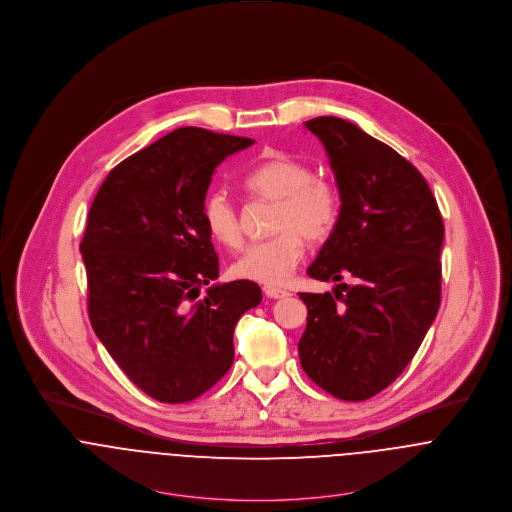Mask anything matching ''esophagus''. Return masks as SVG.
I'll list each match as a JSON object with an SVG mask.
<instances>
[{"instance_id": "esophagus-1", "label": "esophagus", "mask_w": 512, "mask_h": 512, "mask_svg": "<svg viewBox=\"0 0 512 512\" xmlns=\"http://www.w3.org/2000/svg\"><path fill=\"white\" fill-rule=\"evenodd\" d=\"M264 293H266L270 299H282V297H288V295H290L286 290H280V288H274V286H264Z\"/></svg>"}]
</instances>
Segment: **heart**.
Instances as JSON below:
<instances>
[{
  "label": "heart",
  "instance_id": "obj_1",
  "mask_svg": "<svg viewBox=\"0 0 512 512\" xmlns=\"http://www.w3.org/2000/svg\"><path fill=\"white\" fill-rule=\"evenodd\" d=\"M244 187L254 197L276 203L272 230L278 234L246 246L232 264V274L240 280L280 286L303 256V238L321 242L333 232L341 211L339 193L331 181L313 177L305 161L282 151L264 153L244 175ZM203 222L220 246L240 244V213L224 191L205 199Z\"/></svg>",
  "mask_w": 512,
  "mask_h": 512
}]
</instances>
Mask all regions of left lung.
<instances>
[{
  "instance_id": "8db88e82",
  "label": "left lung",
  "mask_w": 512,
  "mask_h": 512,
  "mask_svg": "<svg viewBox=\"0 0 512 512\" xmlns=\"http://www.w3.org/2000/svg\"><path fill=\"white\" fill-rule=\"evenodd\" d=\"M305 128L325 147L341 197L307 274L357 284H339L335 297L299 293L307 305L299 361L335 398L361 402L402 374L438 315L443 220L422 173L392 147L335 116Z\"/></svg>"
}]
</instances>
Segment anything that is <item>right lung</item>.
Wrapping results in <instances>:
<instances>
[{"mask_svg": "<svg viewBox=\"0 0 512 512\" xmlns=\"http://www.w3.org/2000/svg\"><path fill=\"white\" fill-rule=\"evenodd\" d=\"M250 138L179 128L118 163L100 185L80 242L96 337L147 396L191 402L234 361L238 319L258 284L219 278L203 222L213 173Z\"/></svg>", "mask_w": 512, "mask_h": 512, "instance_id": "add662e5", "label": "right lung"}]
</instances>
